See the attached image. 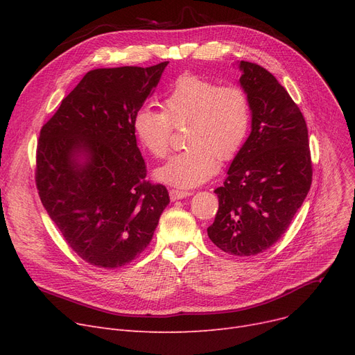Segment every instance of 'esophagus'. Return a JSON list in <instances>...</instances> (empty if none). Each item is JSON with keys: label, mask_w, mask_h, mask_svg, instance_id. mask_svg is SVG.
<instances>
[{"label": "esophagus", "mask_w": 355, "mask_h": 355, "mask_svg": "<svg viewBox=\"0 0 355 355\" xmlns=\"http://www.w3.org/2000/svg\"><path fill=\"white\" fill-rule=\"evenodd\" d=\"M193 193L191 191H182V190H171L170 191V197L173 201L175 200H181V198H185V197H190Z\"/></svg>", "instance_id": "esophagus-1"}]
</instances>
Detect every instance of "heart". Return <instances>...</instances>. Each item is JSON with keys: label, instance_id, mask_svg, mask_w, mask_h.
Returning a JSON list of instances; mask_svg holds the SVG:
<instances>
[{"label": "heart", "instance_id": "b5f03b06", "mask_svg": "<svg viewBox=\"0 0 355 355\" xmlns=\"http://www.w3.org/2000/svg\"><path fill=\"white\" fill-rule=\"evenodd\" d=\"M164 112L141 106L132 118L139 144L155 158L170 149L173 126L187 125V149L173 155L155 177L180 189H191L210 180L217 161L232 159L243 145L250 126V105L237 86H218L194 74H182L162 101Z\"/></svg>", "mask_w": 355, "mask_h": 355}]
</instances>
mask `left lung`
I'll list each match as a JSON object with an SVG mask.
<instances>
[{
    "instance_id": "8db88e82",
    "label": "left lung",
    "mask_w": 355,
    "mask_h": 355,
    "mask_svg": "<svg viewBox=\"0 0 355 355\" xmlns=\"http://www.w3.org/2000/svg\"><path fill=\"white\" fill-rule=\"evenodd\" d=\"M237 66L252 130L214 190L218 211L207 234L223 252L245 257L268 250L288 230L311 189L312 164L306 122L285 87L262 66Z\"/></svg>"
}]
</instances>
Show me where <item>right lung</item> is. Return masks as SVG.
<instances>
[{"label": "right lung", "instance_id": "add662e5", "mask_svg": "<svg viewBox=\"0 0 355 355\" xmlns=\"http://www.w3.org/2000/svg\"><path fill=\"white\" fill-rule=\"evenodd\" d=\"M168 62L87 71L42 128L35 184L66 243L87 263L115 269L151 241L170 196L145 181L132 118Z\"/></svg>", "mask_w": 355, "mask_h": 355}]
</instances>
